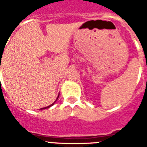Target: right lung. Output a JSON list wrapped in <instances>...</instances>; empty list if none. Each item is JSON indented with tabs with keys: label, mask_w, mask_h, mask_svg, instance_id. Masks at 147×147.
<instances>
[{
	"label": "right lung",
	"mask_w": 147,
	"mask_h": 147,
	"mask_svg": "<svg viewBox=\"0 0 147 147\" xmlns=\"http://www.w3.org/2000/svg\"><path fill=\"white\" fill-rule=\"evenodd\" d=\"M0 65H1V64H0ZM0 68H1V67H0ZM58 98H59V94H58V97H57V99H58ZM57 100H56V101H55V102H53V104H51V105H49V106H47V107H44V108L41 109H48V108H49V107H51L52 105H54V103H55V102H57Z\"/></svg>",
	"instance_id": "right-lung-1"
}]
</instances>
